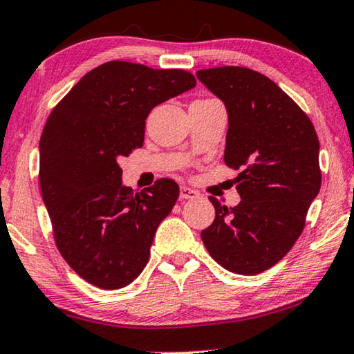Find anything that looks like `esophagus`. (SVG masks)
I'll list each match as a JSON object with an SVG mask.
<instances>
[{
	"label": "esophagus",
	"mask_w": 354,
	"mask_h": 354,
	"mask_svg": "<svg viewBox=\"0 0 354 354\" xmlns=\"http://www.w3.org/2000/svg\"><path fill=\"white\" fill-rule=\"evenodd\" d=\"M198 197H200V194L197 192V190H194L190 187L183 186L181 190H179V198H181V200H195Z\"/></svg>",
	"instance_id": "esophagus-1"
}]
</instances>
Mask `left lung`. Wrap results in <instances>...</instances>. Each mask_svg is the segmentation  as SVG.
<instances>
[{"label": "left lung", "instance_id": "obj_1", "mask_svg": "<svg viewBox=\"0 0 354 354\" xmlns=\"http://www.w3.org/2000/svg\"><path fill=\"white\" fill-rule=\"evenodd\" d=\"M197 77L227 106L223 160L241 170L239 205L209 197L216 218L201 239L218 265L254 276L282 260L304 230L322 187L319 142L299 105L260 72L223 66Z\"/></svg>", "mask_w": 354, "mask_h": 354}]
</instances>
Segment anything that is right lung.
I'll use <instances>...</instances> for the list:
<instances>
[{
  "instance_id": "right-lung-1",
  "label": "right lung",
  "mask_w": 354,
  "mask_h": 354,
  "mask_svg": "<svg viewBox=\"0 0 354 354\" xmlns=\"http://www.w3.org/2000/svg\"><path fill=\"white\" fill-rule=\"evenodd\" d=\"M195 85L183 69L109 61L83 75L50 113L39 142L42 198L56 248L94 287L122 288L147 266L179 187L162 178L136 194L122 186L118 159L143 147L156 105Z\"/></svg>"
}]
</instances>
